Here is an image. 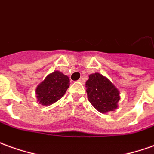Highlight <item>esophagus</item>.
<instances>
[{"mask_svg": "<svg viewBox=\"0 0 154 154\" xmlns=\"http://www.w3.org/2000/svg\"><path fill=\"white\" fill-rule=\"evenodd\" d=\"M79 82H80L81 83H82V84H84V83H85L84 78H83V77H81L80 79H79Z\"/></svg>", "mask_w": 154, "mask_h": 154, "instance_id": "1", "label": "esophagus"}]
</instances>
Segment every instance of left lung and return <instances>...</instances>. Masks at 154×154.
<instances>
[{"label": "left lung", "mask_w": 154, "mask_h": 154, "mask_svg": "<svg viewBox=\"0 0 154 154\" xmlns=\"http://www.w3.org/2000/svg\"><path fill=\"white\" fill-rule=\"evenodd\" d=\"M86 82L88 101L97 110L107 113L116 110L120 100V92L107 77L98 72L90 74Z\"/></svg>", "instance_id": "8db88e82"}]
</instances>
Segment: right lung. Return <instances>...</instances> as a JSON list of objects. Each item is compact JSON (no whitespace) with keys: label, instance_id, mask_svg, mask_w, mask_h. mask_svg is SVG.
<instances>
[{"label":"right lung","instance_id":"right-lung-1","mask_svg":"<svg viewBox=\"0 0 154 154\" xmlns=\"http://www.w3.org/2000/svg\"><path fill=\"white\" fill-rule=\"evenodd\" d=\"M69 77L59 72L55 71L40 83L36 88V97L39 104L49 106L63 97L69 88Z\"/></svg>","mask_w":154,"mask_h":154}]
</instances>
